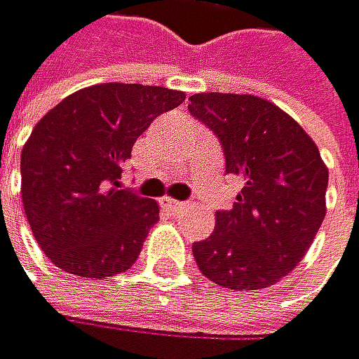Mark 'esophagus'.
<instances>
[{
    "label": "esophagus",
    "instance_id": "esophagus-1",
    "mask_svg": "<svg viewBox=\"0 0 359 359\" xmlns=\"http://www.w3.org/2000/svg\"><path fill=\"white\" fill-rule=\"evenodd\" d=\"M163 207H168V210H183L185 207V203H181V201H174V198H163Z\"/></svg>",
    "mask_w": 359,
    "mask_h": 359
}]
</instances>
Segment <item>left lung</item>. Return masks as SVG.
I'll use <instances>...</instances> for the list:
<instances>
[{
  "label": "left lung",
  "mask_w": 359,
  "mask_h": 359,
  "mask_svg": "<svg viewBox=\"0 0 359 359\" xmlns=\"http://www.w3.org/2000/svg\"><path fill=\"white\" fill-rule=\"evenodd\" d=\"M189 114L225 152V172L241 176L231 210L216 212L210 238L191 245L203 276L227 289H264L309 252L327 214L329 170L320 149L287 112L254 95L201 92Z\"/></svg>",
  "instance_id": "obj_1"
}]
</instances>
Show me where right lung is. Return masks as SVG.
<instances>
[{"label":"right lung","instance_id":"add662e5","mask_svg":"<svg viewBox=\"0 0 359 359\" xmlns=\"http://www.w3.org/2000/svg\"><path fill=\"white\" fill-rule=\"evenodd\" d=\"M185 92L99 83L66 97L21 149V201L34 241L59 269L107 278L130 269L158 205L118 189L136 139Z\"/></svg>","mask_w":359,"mask_h":359}]
</instances>
